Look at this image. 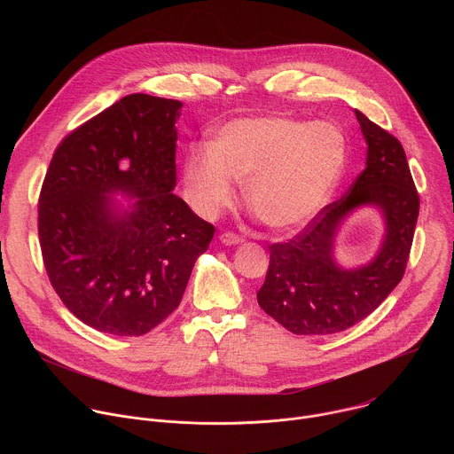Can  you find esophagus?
Listing matches in <instances>:
<instances>
[{"instance_id":"1","label":"esophagus","mask_w":454,"mask_h":454,"mask_svg":"<svg viewBox=\"0 0 454 454\" xmlns=\"http://www.w3.org/2000/svg\"><path fill=\"white\" fill-rule=\"evenodd\" d=\"M221 242L226 244V246H235V244H240L242 242V237L231 233V231H226V233H221Z\"/></svg>"}]
</instances>
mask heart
Segmentation results:
<instances>
[{"mask_svg":"<svg viewBox=\"0 0 454 454\" xmlns=\"http://www.w3.org/2000/svg\"><path fill=\"white\" fill-rule=\"evenodd\" d=\"M345 137L329 121L251 116L224 123L210 149L192 147L183 165V193L205 219L235 201L233 181L264 224L294 230L329 200L345 165Z\"/></svg>","mask_w":454,"mask_h":454,"instance_id":"heart-1","label":"heart"}]
</instances>
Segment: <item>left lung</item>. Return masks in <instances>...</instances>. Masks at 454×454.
<instances>
[{
	"label": "left lung",
	"instance_id": "1",
	"mask_svg": "<svg viewBox=\"0 0 454 454\" xmlns=\"http://www.w3.org/2000/svg\"><path fill=\"white\" fill-rule=\"evenodd\" d=\"M366 140V168L340 201L323 208L294 239L270 246V270L256 300L282 327L300 336L350 329L403 280L420 200L401 142L356 109ZM377 206L387 233L374 261L345 270L333 261V239L356 207Z\"/></svg>",
	"mask_w": 454,
	"mask_h": 454
}]
</instances>
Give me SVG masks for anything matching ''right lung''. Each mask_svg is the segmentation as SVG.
Listing matches in <instances>:
<instances>
[{
	"instance_id": "right-lung-1",
	"label": "right lung",
	"mask_w": 454,
	"mask_h": 454,
	"mask_svg": "<svg viewBox=\"0 0 454 454\" xmlns=\"http://www.w3.org/2000/svg\"><path fill=\"white\" fill-rule=\"evenodd\" d=\"M181 102L135 93L64 138L37 230L51 287L86 325L144 336L174 312L215 228L172 193ZM120 191L136 201L120 209Z\"/></svg>"
}]
</instances>
